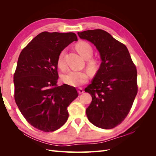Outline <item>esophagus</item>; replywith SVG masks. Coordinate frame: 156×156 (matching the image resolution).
Segmentation results:
<instances>
[{
    "label": "esophagus",
    "mask_w": 156,
    "mask_h": 156,
    "mask_svg": "<svg viewBox=\"0 0 156 156\" xmlns=\"http://www.w3.org/2000/svg\"><path fill=\"white\" fill-rule=\"evenodd\" d=\"M77 91L79 92V94H83L84 92V90L82 88H78Z\"/></svg>",
    "instance_id": "34e87169"
}]
</instances>
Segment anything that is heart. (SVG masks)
Returning a JSON list of instances; mask_svg holds the SVG:
<instances>
[{"label": "heart", "instance_id": "1", "mask_svg": "<svg viewBox=\"0 0 156 156\" xmlns=\"http://www.w3.org/2000/svg\"><path fill=\"white\" fill-rule=\"evenodd\" d=\"M76 49L83 58L87 59L88 68L93 70L98 66V61L97 59L92 58L93 55V48L91 45L86 41H80L75 46ZM64 50L60 51L59 53L56 64L58 67L61 69H66V65L64 60ZM89 78L88 73L85 71H69L66 74L62 76V80L64 83L72 87L81 86L83 84L86 83Z\"/></svg>", "mask_w": 156, "mask_h": 156}]
</instances>
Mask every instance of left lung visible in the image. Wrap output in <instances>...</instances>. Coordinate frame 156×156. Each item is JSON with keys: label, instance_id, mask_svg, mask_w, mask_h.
Listing matches in <instances>:
<instances>
[{"label": "left lung", "instance_id": "left-lung-1", "mask_svg": "<svg viewBox=\"0 0 156 156\" xmlns=\"http://www.w3.org/2000/svg\"><path fill=\"white\" fill-rule=\"evenodd\" d=\"M100 52L102 62L92 83L84 91L92 100L86 113L92 124L112 129L120 124L128 115L137 94V72L126 46L101 30L77 33Z\"/></svg>", "mask_w": 156, "mask_h": 156}]
</instances>
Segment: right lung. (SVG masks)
I'll use <instances>...</instances> for the list:
<instances>
[{
    "instance_id": "obj_1",
    "label": "right lung",
    "mask_w": 156,
    "mask_h": 156,
    "mask_svg": "<svg viewBox=\"0 0 156 156\" xmlns=\"http://www.w3.org/2000/svg\"><path fill=\"white\" fill-rule=\"evenodd\" d=\"M77 41L73 32H43L22 50L13 75L14 98L26 120L35 128L54 131L66 122L67 108L78 92L74 87L58 86L60 51Z\"/></svg>"
}]
</instances>
